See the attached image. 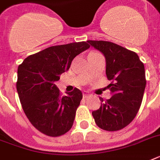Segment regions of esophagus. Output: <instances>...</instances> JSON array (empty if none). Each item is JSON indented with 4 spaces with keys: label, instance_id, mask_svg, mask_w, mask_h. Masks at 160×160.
Segmentation results:
<instances>
[{
    "label": "esophagus",
    "instance_id": "1",
    "mask_svg": "<svg viewBox=\"0 0 160 160\" xmlns=\"http://www.w3.org/2000/svg\"><path fill=\"white\" fill-rule=\"evenodd\" d=\"M90 96V92H88V91H83V97L84 98H88Z\"/></svg>",
    "mask_w": 160,
    "mask_h": 160
}]
</instances>
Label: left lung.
Listing matches in <instances>:
<instances>
[{
    "instance_id": "8db88e82",
    "label": "left lung",
    "mask_w": 160,
    "mask_h": 160,
    "mask_svg": "<svg viewBox=\"0 0 160 160\" xmlns=\"http://www.w3.org/2000/svg\"><path fill=\"white\" fill-rule=\"evenodd\" d=\"M104 55L105 73L111 98L101 101L100 109L92 112L100 129L116 131L127 126L136 116L141 105L146 85L144 64L135 52L104 41H87Z\"/></svg>"
}]
</instances>
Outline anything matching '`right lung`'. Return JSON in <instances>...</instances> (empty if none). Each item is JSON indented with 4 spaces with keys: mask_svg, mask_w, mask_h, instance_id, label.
Wrapping results in <instances>:
<instances>
[{
    "mask_svg": "<svg viewBox=\"0 0 160 160\" xmlns=\"http://www.w3.org/2000/svg\"><path fill=\"white\" fill-rule=\"evenodd\" d=\"M90 48L87 42L51 46L26 58L17 70L16 89L26 117L41 133L60 136L71 129L82 93L75 88L61 96L55 82L73 59Z\"/></svg>",
    "mask_w": 160,
    "mask_h": 160,
    "instance_id": "add662e5",
    "label": "right lung"
}]
</instances>
